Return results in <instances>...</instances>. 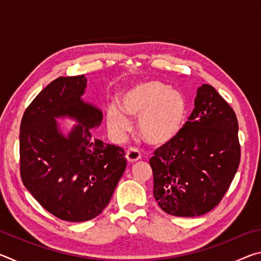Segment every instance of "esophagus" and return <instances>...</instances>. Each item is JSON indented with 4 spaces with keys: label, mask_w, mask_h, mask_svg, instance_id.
Listing matches in <instances>:
<instances>
[{
    "label": "esophagus",
    "mask_w": 261,
    "mask_h": 261,
    "mask_svg": "<svg viewBox=\"0 0 261 261\" xmlns=\"http://www.w3.org/2000/svg\"><path fill=\"white\" fill-rule=\"evenodd\" d=\"M141 158V154L138 151V149L135 148V147H130L129 149L126 151V160L129 161L130 163H134L137 162Z\"/></svg>",
    "instance_id": "obj_1"
}]
</instances>
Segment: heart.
I'll return each mask as SVG.
<instances>
[{
	"mask_svg": "<svg viewBox=\"0 0 261 261\" xmlns=\"http://www.w3.org/2000/svg\"><path fill=\"white\" fill-rule=\"evenodd\" d=\"M121 108L109 106L107 125L114 136L122 137L130 127L127 116L138 118L141 138L153 146L169 143L177 137L187 120L188 105L175 88L155 81L135 84L122 94Z\"/></svg>",
	"mask_w": 261,
	"mask_h": 261,
	"instance_id": "1",
	"label": "heart"
}]
</instances>
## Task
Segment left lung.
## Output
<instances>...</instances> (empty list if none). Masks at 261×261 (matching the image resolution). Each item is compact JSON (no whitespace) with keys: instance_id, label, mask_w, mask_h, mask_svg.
Returning a JSON list of instances; mask_svg holds the SVG:
<instances>
[{"instance_id":"1","label":"left lung","mask_w":261,"mask_h":261,"mask_svg":"<svg viewBox=\"0 0 261 261\" xmlns=\"http://www.w3.org/2000/svg\"><path fill=\"white\" fill-rule=\"evenodd\" d=\"M240 160L236 114L213 86L204 84L180 134L149 159L154 198L170 215L206 214L230 187Z\"/></svg>"}]
</instances>
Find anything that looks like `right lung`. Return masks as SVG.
Instances as JSON below:
<instances>
[{"instance_id": "1", "label": "right lung", "mask_w": 261, "mask_h": 261, "mask_svg": "<svg viewBox=\"0 0 261 261\" xmlns=\"http://www.w3.org/2000/svg\"><path fill=\"white\" fill-rule=\"evenodd\" d=\"M86 83L84 74L55 79L35 96L20 123L21 180L43 208L69 222L98 216L126 167L122 147L93 137L103 115L83 99ZM59 118L77 123L67 136Z\"/></svg>"}]
</instances>
